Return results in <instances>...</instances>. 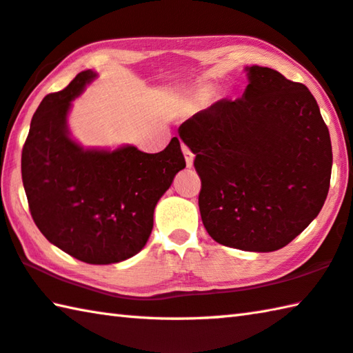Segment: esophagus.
Returning <instances> with one entry per match:
<instances>
[{
	"instance_id": "obj_1",
	"label": "esophagus",
	"mask_w": 353,
	"mask_h": 353,
	"mask_svg": "<svg viewBox=\"0 0 353 353\" xmlns=\"http://www.w3.org/2000/svg\"><path fill=\"white\" fill-rule=\"evenodd\" d=\"M182 151H183V156H185V160H187V166L188 168H191L193 166V160H194V154L191 152V150L188 148L187 145H182Z\"/></svg>"
}]
</instances>
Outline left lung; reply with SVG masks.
I'll return each instance as SVG.
<instances>
[{"instance_id":"1","label":"left lung","mask_w":353,"mask_h":353,"mask_svg":"<svg viewBox=\"0 0 353 353\" xmlns=\"http://www.w3.org/2000/svg\"><path fill=\"white\" fill-rule=\"evenodd\" d=\"M241 99H222L179 128L201 177L203 227L245 252L285 247L321 211L332 143L315 97L278 70L247 68Z\"/></svg>"}]
</instances>
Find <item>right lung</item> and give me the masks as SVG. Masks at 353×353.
Instances as JSON below:
<instances>
[{
	"label": "right lung",
	"instance_id": "1",
	"mask_svg": "<svg viewBox=\"0 0 353 353\" xmlns=\"http://www.w3.org/2000/svg\"><path fill=\"white\" fill-rule=\"evenodd\" d=\"M94 77L83 70L63 91L43 99L23 146L21 177L44 238L75 259L100 265L145 247L156 203L185 168V157L177 137L156 154L136 146L99 151L77 145L68 132V111Z\"/></svg>",
	"mask_w": 353,
	"mask_h": 353
}]
</instances>
